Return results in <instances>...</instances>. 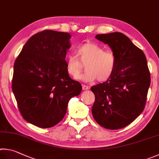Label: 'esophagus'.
<instances>
[{
    "mask_svg": "<svg viewBox=\"0 0 159 159\" xmlns=\"http://www.w3.org/2000/svg\"><path fill=\"white\" fill-rule=\"evenodd\" d=\"M89 89H90L89 86H87V85H84V84L82 85V89L83 90H89Z\"/></svg>",
    "mask_w": 159,
    "mask_h": 159,
    "instance_id": "esophagus-1",
    "label": "esophagus"
}]
</instances>
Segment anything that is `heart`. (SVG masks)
I'll return each instance as SVG.
<instances>
[{
	"label": "heart",
	"mask_w": 159,
	"mask_h": 159,
	"mask_svg": "<svg viewBox=\"0 0 159 159\" xmlns=\"http://www.w3.org/2000/svg\"><path fill=\"white\" fill-rule=\"evenodd\" d=\"M77 52L82 62H87L84 73L76 77L84 82L98 80L105 82L110 79L115 71L116 58L115 54L94 43H87L77 47ZM66 70L70 76L77 77L82 71V66L76 56L70 54L66 58Z\"/></svg>",
	"instance_id": "b5f03b06"
}]
</instances>
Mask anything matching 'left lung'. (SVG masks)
<instances>
[{"instance_id": "obj_1", "label": "left lung", "mask_w": 159, "mask_h": 159, "mask_svg": "<svg viewBox=\"0 0 159 159\" xmlns=\"http://www.w3.org/2000/svg\"><path fill=\"white\" fill-rule=\"evenodd\" d=\"M116 58L115 71L106 82L91 87L95 95L93 119L107 129H120L143 112L151 82L145 55L126 35L119 32L98 34Z\"/></svg>"}]
</instances>
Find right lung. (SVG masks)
<instances>
[{
  "mask_svg": "<svg viewBox=\"0 0 159 159\" xmlns=\"http://www.w3.org/2000/svg\"><path fill=\"white\" fill-rule=\"evenodd\" d=\"M68 33L46 30L31 36L14 64L12 89L26 121L45 129L65 116L68 103L81 93L82 85L66 70L70 47Z\"/></svg>",
  "mask_w": 159,
  "mask_h": 159,
  "instance_id": "add662e5",
  "label": "right lung"
}]
</instances>
